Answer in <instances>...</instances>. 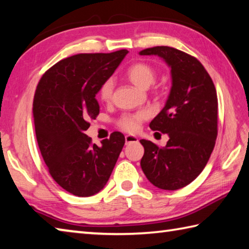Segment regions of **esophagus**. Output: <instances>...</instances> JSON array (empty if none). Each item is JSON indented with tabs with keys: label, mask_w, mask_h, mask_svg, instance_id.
<instances>
[{
	"label": "esophagus",
	"mask_w": 249,
	"mask_h": 249,
	"mask_svg": "<svg viewBox=\"0 0 249 249\" xmlns=\"http://www.w3.org/2000/svg\"><path fill=\"white\" fill-rule=\"evenodd\" d=\"M138 142V138L136 136H132V135H127V136H125L126 144L132 143V142Z\"/></svg>",
	"instance_id": "esophagus-1"
}]
</instances>
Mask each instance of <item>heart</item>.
<instances>
[{
    "label": "heart",
    "mask_w": 249,
    "mask_h": 249,
    "mask_svg": "<svg viewBox=\"0 0 249 249\" xmlns=\"http://www.w3.org/2000/svg\"><path fill=\"white\" fill-rule=\"evenodd\" d=\"M127 77L132 81L134 85L142 89H147L148 87L155 83L157 74L156 71L152 69L150 65L146 63H136L132 65L127 71ZM113 90H114V81L112 78L107 79L100 87L99 96L101 100L107 102L111 100ZM146 112H137L135 114L124 115L120 120V126L126 132L134 133L139 128V125L142 122L146 119Z\"/></svg>",
    "instance_id": "heart-1"
}]
</instances>
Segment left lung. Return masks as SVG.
Segmentation results:
<instances>
[{
  "mask_svg": "<svg viewBox=\"0 0 249 249\" xmlns=\"http://www.w3.org/2000/svg\"><path fill=\"white\" fill-rule=\"evenodd\" d=\"M139 55H157L171 70V89L164 107L149 124L168 134L159 148L142 139L140 166L156 187L176 191L205 169L218 134V97L209 74L197 58L170 47L144 49Z\"/></svg>",
  "mask_w": 249,
  "mask_h": 249,
  "instance_id": "obj_1",
  "label": "left lung"
}]
</instances>
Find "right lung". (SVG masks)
I'll list each match as a JSON object with an SVG mask.
<instances>
[{
    "instance_id": "add662e5",
    "label": "right lung",
    "mask_w": 249,
    "mask_h": 249,
    "mask_svg": "<svg viewBox=\"0 0 249 249\" xmlns=\"http://www.w3.org/2000/svg\"><path fill=\"white\" fill-rule=\"evenodd\" d=\"M127 53L64 58L46 71L36 89L33 114L39 149L53 179L75 196L89 197L103 189L123 149L125 137L120 132L100 147L85 132L100 111L96 94Z\"/></svg>"
}]
</instances>
